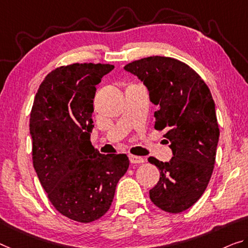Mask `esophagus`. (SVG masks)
Masks as SVG:
<instances>
[{"instance_id":"esophagus-1","label":"esophagus","mask_w":248,"mask_h":248,"mask_svg":"<svg viewBox=\"0 0 248 248\" xmlns=\"http://www.w3.org/2000/svg\"><path fill=\"white\" fill-rule=\"evenodd\" d=\"M128 157H129V162L133 163V164H140V163L145 162V159H144L143 157H140V156H136V155L129 154Z\"/></svg>"}]
</instances>
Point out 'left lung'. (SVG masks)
<instances>
[{
	"mask_svg": "<svg viewBox=\"0 0 248 248\" xmlns=\"http://www.w3.org/2000/svg\"><path fill=\"white\" fill-rule=\"evenodd\" d=\"M124 70L143 82L158 106L155 128L166 132L173 153L169 162L148 157L161 174L150 199L165 212L186 211L203 195L214 170L219 129L212 94L193 68L172 58L150 56Z\"/></svg>",
	"mask_w": 248,
	"mask_h": 248,
	"instance_id": "left-lung-1",
	"label": "left lung"
}]
</instances>
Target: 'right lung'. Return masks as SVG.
<instances>
[{
    "label": "right lung",
    "instance_id": "right-lung-1",
    "mask_svg": "<svg viewBox=\"0 0 248 248\" xmlns=\"http://www.w3.org/2000/svg\"><path fill=\"white\" fill-rule=\"evenodd\" d=\"M109 64H72L46 75L30 119L33 166L48 200L61 214L90 223L111 207L126 173V154L103 155L91 144L96 85Z\"/></svg>",
    "mask_w": 248,
    "mask_h": 248
}]
</instances>
